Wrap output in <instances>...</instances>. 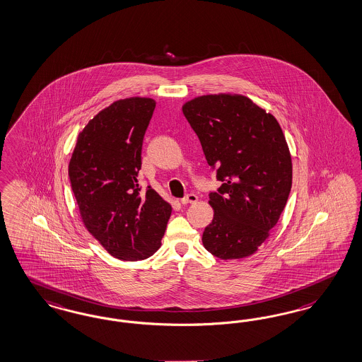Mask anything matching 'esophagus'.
<instances>
[{
  "label": "esophagus",
  "instance_id": "esophagus-1",
  "mask_svg": "<svg viewBox=\"0 0 362 362\" xmlns=\"http://www.w3.org/2000/svg\"><path fill=\"white\" fill-rule=\"evenodd\" d=\"M198 200V197L195 194H188L185 198L180 199L182 204H188V203H195Z\"/></svg>",
  "mask_w": 362,
  "mask_h": 362
}]
</instances>
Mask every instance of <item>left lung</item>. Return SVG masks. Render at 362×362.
Instances as JSON below:
<instances>
[{"instance_id": "8db88e82", "label": "left lung", "mask_w": 362, "mask_h": 362, "mask_svg": "<svg viewBox=\"0 0 362 362\" xmlns=\"http://www.w3.org/2000/svg\"><path fill=\"white\" fill-rule=\"evenodd\" d=\"M182 110L222 182L209 195L214 218L203 246L221 259L249 257L270 235L291 189V156L281 125L242 95L199 96Z\"/></svg>"}]
</instances>
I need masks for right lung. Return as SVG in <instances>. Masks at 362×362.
Returning <instances> with one entry per match:
<instances>
[{"label": "right lung", "instance_id": "add662e5", "mask_svg": "<svg viewBox=\"0 0 362 362\" xmlns=\"http://www.w3.org/2000/svg\"><path fill=\"white\" fill-rule=\"evenodd\" d=\"M155 100H117L78 134L69 180L83 223L122 261L151 257L162 245L171 206L148 186H139L141 146Z\"/></svg>", "mask_w": 362, "mask_h": 362}]
</instances>
